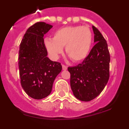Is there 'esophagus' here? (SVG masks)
Masks as SVG:
<instances>
[{
  "label": "esophagus",
  "instance_id": "34e87169",
  "mask_svg": "<svg viewBox=\"0 0 129 129\" xmlns=\"http://www.w3.org/2000/svg\"><path fill=\"white\" fill-rule=\"evenodd\" d=\"M62 70H67V66L62 64Z\"/></svg>",
  "mask_w": 129,
  "mask_h": 129
}]
</instances>
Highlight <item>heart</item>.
Segmentation results:
<instances>
[{
	"instance_id": "obj_1",
	"label": "heart",
	"mask_w": 129,
	"mask_h": 129,
	"mask_svg": "<svg viewBox=\"0 0 129 129\" xmlns=\"http://www.w3.org/2000/svg\"><path fill=\"white\" fill-rule=\"evenodd\" d=\"M92 34L87 26H73L63 27L55 31L53 39L46 38L44 46L51 57L57 59L62 53V48L68 57L74 62L86 58L90 50Z\"/></svg>"
}]
</instances>
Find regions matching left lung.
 I'll return each instance as SVG.
<instances>
[{"mask_svg": "<svg viewBox=\"0 0 129 129\" xmlns=\"http://www.w3.org/2000/svg\"><path fill=\"white\" fill-rule=\"evenodd\" d=\"M92 29L95 45L81 63L68 68L73 94L83 101H90L98 96L110 76V57L107 41L95 26H92Z\"/></svg>", "mask_w": 129, "mask_h": 129, "instance_id": "1", "label": "left lung"}]
</instances>
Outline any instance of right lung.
Segmentation results:
<instances>
[{
  "instance_id": "right-lung-1",
  "label": "right lung",
  "mask_w": 129,
  "mask_h": 129,
  "mask_svg": "<svg viewBox=\"0 0 129 129\" xmlns=\"http://www.w3.org/2000/svg\"><path fill=\"white\" fill-rule=\"evenodd\" d=\"M53 26L38 22L30 26L20 44L19 69L20 84L29 97L41 100L50 95L55 79L62 70L59 62L51 61L44 43V35Z\"/></svg>"
}]
</instances>
